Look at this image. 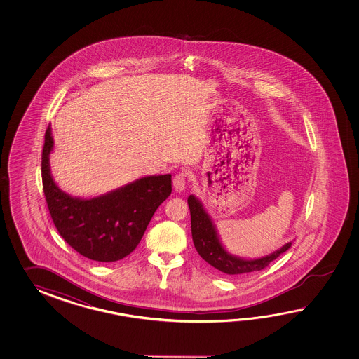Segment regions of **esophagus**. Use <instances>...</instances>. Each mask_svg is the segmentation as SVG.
<instances>
[{"instance_id": "esophagus-1", "label": "esophagus", "mask_w": 359, "mask_h": 359, "mask_svg": "<svg viewBox=\"0 0 359 359\" xmlns=\"http://www.w3.org/2000/svg\"><path fill=\"white\" fill-rule=\"evenodd\" d=\"M186 184H187V178H186L184 173L176 175L173 178V187H175L177 192H182L186 189Z\"/></svg>"}]
</instances>
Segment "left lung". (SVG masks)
Listing matches in <instances>:
<instances>
[{
    "mask_svg": "<svg viewBox=\"0 0 359 359\" xmlns=\"http://www.w3.org/2000/svg\"><path fill=\"white\" fill-rule=\"evenodd\" d=\"M191 214V232L195 249L200 257L209 263L212 267L221 271L222 273L229 276H240L262 271L271 262L278 258L283 252L290 248L292 243L283 245L276 252L257 259H245L229 254L222 245L219 235L214 226L210 215L206 213L201 201L196 196L190 195L187 198Z\"/></svg>",
    "mask_w": 359,
    "mask_h": 359,
    "instance_id": "8db88e82",
    "label": "left lung"
}]
</instances>
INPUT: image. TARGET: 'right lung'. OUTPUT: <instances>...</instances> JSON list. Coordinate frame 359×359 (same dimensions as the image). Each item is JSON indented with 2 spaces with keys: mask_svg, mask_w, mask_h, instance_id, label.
Segmentation results:
<instances>
[{
  "mask_svg": "<svg viewBox=\"0 0 359 359\" xmlns=\"http://www.w3.org/2000/svg\"><path fill=\"white\" fill-rule=\"evenodd\" d=\"M53 150L48 126L42 151V183L60 236L95 262L110 263L127 257L141 241L155 210L170 195L172 176L142 177L96 198H74L55 183L50 169Z\"/></svg>",
  "mask_w": 359,
  "mask_h": 359,
  "instance_id": "add662e5",
  "label": "right lung"
}]
</instances>
